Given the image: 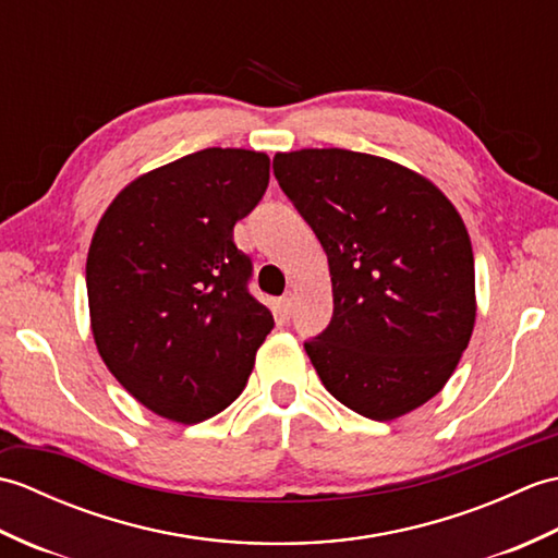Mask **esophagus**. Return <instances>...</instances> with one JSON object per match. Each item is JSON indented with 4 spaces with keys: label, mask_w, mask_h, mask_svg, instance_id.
Segmentation results:
<instances>
[{
    "label": "esophagus",
    "mask_w": 558,
    "mask_h": 558,
    "mask_svg": "<svg viewBox=\"0 0 558 558\" xmlns=\"http://www.w3.org/2000/svg\"><path fill=\"white\" fill-rule=\"evenodd\" d=\"M292 306H294V294L292 292H286L280 298V310H282V314L286 316H290L292 314Z\"/></svg>",
    "instance_id": "esophagus-1"
}]
</instances>
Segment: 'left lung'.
I'll list each match as a JSON object with an SVG mask.
<instances>
[{
    "label": "left lung",
    "instance_id": "1",
    "mask_svg": "<svg viewBox=\"0 0 558 558\" xmlns=\"http://www.w3.org/2000/svg\"><path fill=\"white\" fill-rule=\"evenodd\" d=\"M272 172L328 256L333 316L304 340L328 393L376 422L432 400L475 326V258L438 189L342 148L278 153Z\"/></svg>",
    "mask_w": 558,
    "mask_h": 558
}]
</instances>
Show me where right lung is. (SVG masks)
Returning a JSON list of instances; mask_svg holds the SVG:
<instances>
[{"mask_svg":"<svg viewBox=\"0 0 558 558\" xmlns=\"http://www.w3.org/2000/svg\"><path fill=\"white\" fill-rule=\"evenodd\" d=\"M268 170L256 150L192 153L129 184L93 234V338L117 381L160 417L194 424L228 408L276 326L234 244Z\"/></svg>","mask_w":558,"mask_h":558,"instance_id":"right-lung-1","label":"right lung"}]
</instances>
